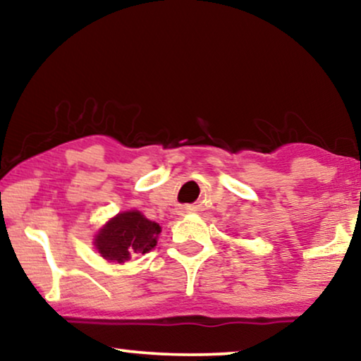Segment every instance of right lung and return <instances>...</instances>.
<instances>
[{
	"label": "right lung",
	"instance_id": "right-lung-1",
	"mask_svg": "<svg viewBox=\"0 0 361 361\" xmlns=\"http://www.w3.org/2000/svg\"><path fill=\"white\" fill-rule=\"evenodd\" d=\"M161 226L147 220L141 212H125L108 221L95 238V246L103 258L125 263L135 253H147L157 243Z\"/></svg>",
	"mask_w": 361,
	"mask_h": 361
}]
</instances>
